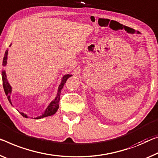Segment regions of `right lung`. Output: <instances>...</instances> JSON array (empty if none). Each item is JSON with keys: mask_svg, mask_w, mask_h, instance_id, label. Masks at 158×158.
<instances>
[{"mask_svg": "<svg viewBox=\"0 0 158 158\" xmlns=\"http://www.w3.org/2000/svg\"><path fill=\"white\" fill-rule=\"evenodd\" d=\"M11 44L10 45V47ZM8 54V50L7 49L6 51V52H5V55L3 57V66H6V65H7ZM71 76H72V75L66 74V75H64V76L62 77L61 82H60V85L59 86V88H58L57 94H56V98L49 103V104H48V105L47 106V107L46 108L45 111H44V113L42 114L37 116V117L35 118V119H40V118H42L44 117H47V116L54 115V114L56 112L57 110H59V106L60 92H61V89L63 87H64V85H65V82H66L68 78H69V77ZM2 80H3V85L5 93H6L7 98H8V101L10 102V103L12 104V102H11V99H10V94L12 93V87L10 85L8 79H7L6 73L5 70L4 71H2ZM20 113L22 116H24V117L28 118V116L26 114L23 113V112H20Z\"/></svg>", "mask_w": 158, "mask_h": 158, "instance_id": "add662e5", "label": "right lung"}]
</instances>
